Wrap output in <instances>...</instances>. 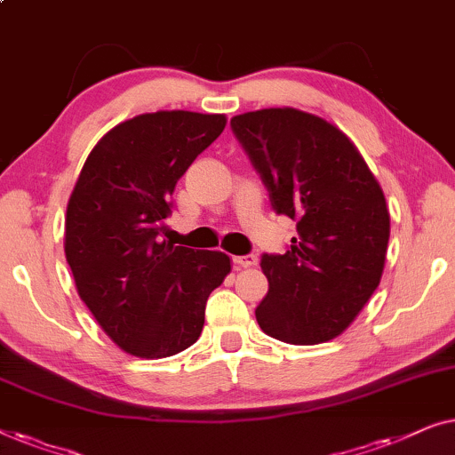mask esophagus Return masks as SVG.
<instances>
[{
    "mask_svg": "<svg viewBox=\"0 0 455 455\" xmlns=\"http://www.w3.org/2000/svg\"><path fill=\"white\" fill-rule=\"evenodd\" d=\"M233 261L239 267H253L258 264V258H255V255H235Z\"/></svg>",
    "mask_w": 455,
    "mask_h": 455,
    "instance_id": "esophagus-1",
    "label": "esophagus"
}]
</instances>
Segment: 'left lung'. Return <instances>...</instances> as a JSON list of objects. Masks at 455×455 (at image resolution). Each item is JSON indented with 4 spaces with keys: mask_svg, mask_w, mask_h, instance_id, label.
Masks as SVG:
<instances>
[{
    "mask_svg": "<svg viewBox=\"0 0 455 455\" xmlns=\"http://www.w3.org/2000/svg\"><path fill=\"white\" fill-rule=\"evenodd\" d=\"M233 132L278 214L297 220L284 255H264V334L309 347L340 336L379 286L389 241L381 185L340 127L274 107L235 115Z\"/></svg>",
    "mask_w": 455,
    "mask_h": 455,
    "instance_id": "left-lung-1",
    "label": "left lung"
}]
</instances>
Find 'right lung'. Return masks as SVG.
<instances>
[{"instance_id":"add662e5","label":"right lung","mask_w":455,"mask_h":455,"mask_svg":"<svg viewBox=\"0 0 455 455\" xmlns=\"http://www.w3.org/2000/svg\"><path fill=\"white\" fill-rule=\"evenodd\" d=\"M227 115L156 111L121 121L91 150L66 212L76 291L127 355L164 358L202 334L210 292L230 272L222 251L161 241L175 185L220 136Z\"/></svg>"}]
</instances>
